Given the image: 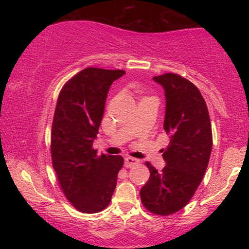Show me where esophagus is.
<instances>
[{
	"label": "esophagus",
	"mask_w": 249,
	"mask_h": 249,
	"mask_svg": "<svg viewBox=\"0 0 249 249\" xmlns=\"http://www.w3.org/2000/svg\"><path fill=\"white\" fill-rule=\"evenodd\" d=\"M138 163H140V160L138 159H136V158H132V157H127L125 159V167L126 168H130V167H134V166H136V165H138Z\"/></svg>",
	"instance_id": "esophagus-1"
}]
</instances>
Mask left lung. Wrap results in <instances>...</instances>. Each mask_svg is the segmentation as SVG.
<instances>
[{
    "mask_svg": "<svg viewBox=\"0 0 249 249\" xmlns=\"http://www.w3.org/2000/svg\"><path fill=\"white\" fill-rule=\"evenodd\" d=\"M153 79L165 90L163 129L170 142L163 150L161 171L146 162L150 177L141 189V199L149 212L166 216L184 208L203 179L212 151V128L208 107L195 84L176 73Z\"/></svg>",
    "mask_w": 249,
    "mask_h": 249,
    "instance_id": "left-lung-1",
    "label": "left lung"
}]
</instances>
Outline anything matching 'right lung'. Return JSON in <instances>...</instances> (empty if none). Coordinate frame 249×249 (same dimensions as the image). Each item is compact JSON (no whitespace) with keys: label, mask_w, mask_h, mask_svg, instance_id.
<instances>
[{"label":"right lung","mask_w":249,"mask_h":249,"mask_svg":"<svg viewBox=\"0 0 249 249\" xmlns=\"http://www.w3.org/2000/svg\"><path fill=\"white\" fill-rule=\"evenodd\" d=\"M124 70L86 68L59 93L52 129V159L67 199L82 213H98L111 202L122 156H98L93 142L109 87Z\"/></svg>","instance_id":"obj_1"}]
</instances>
